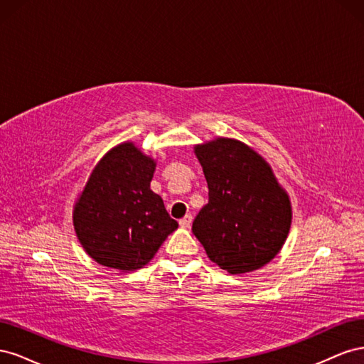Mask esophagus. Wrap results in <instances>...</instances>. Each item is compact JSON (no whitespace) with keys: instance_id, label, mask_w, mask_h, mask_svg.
<instances>
[{"instance_id":"1","label":"esophagus","mask_w":364,"mask_h":364,"mask_svg":"<svg viewBox=\"0 0 364 364\" xmlns=\"http://www.w3.org/2000/svg\"><path fill=\"white\" fill-rule=\"evenodd\" d=\"M191 223H193V215L191 214H186L183 218L179 220V225L183 229H188L191 226Z\"/></svg>"}]
</instances>
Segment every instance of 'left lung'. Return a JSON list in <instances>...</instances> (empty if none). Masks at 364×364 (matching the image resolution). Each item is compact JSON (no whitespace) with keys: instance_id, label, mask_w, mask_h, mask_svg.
<instances>
[{"instance_id":"obj_1","label":"left lung","mask_w":364,"mask_h":364,"mask_svg":"<svg viewBox=\"0 0 364 364\" xmlns=\"http://www.w3.org/2000/svg\"><path fill=\"white\" fill-rule=\"evenodd\" d=\"M208 182V203L193 234L208 258L232 274L253 272L281 250L291 225L289 194L270 165L241 141L217 138L194 147Z\"/></svg>"}]
</instances>
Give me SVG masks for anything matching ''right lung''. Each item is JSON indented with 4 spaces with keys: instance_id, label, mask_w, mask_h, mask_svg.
Masks as SVG:
<instances>
[{
    "instance_id": "right-lung-1",
    "label": "right lung",
    "mask_w": 364,
    "mask_h": 364,
    "mask_svg": "<svg viewBox=\"0 0 364 364\" xmlns=\"http://www.w3.org/2000/svg\"><path fill=\"white\" fill-rule=\"evenodd\" d=\"M156 162L134 142L109 150L92 170L73 211L82 247L105 267L138 270L155 257L178 222L150 190Z\"/></svg>"
}]
</instances>
